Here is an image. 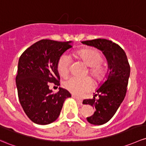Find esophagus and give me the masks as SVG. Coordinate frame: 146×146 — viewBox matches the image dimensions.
I'll list each match as a JSON object with an SVG mask.
<instances>
[{
	"label": "esophagus",
	"instance_id": "obj_1",
	"mask_svg": "<svg viewBox=\"0 0 146 146\" xmlns=\"http://www.w3.org/2000/svg\"><path fill=\"white\" fill-rule=\"evenodd\" d=\"M72 97L74 98L75 99H76V100H77V101L78 103H79V104H82V99H80V98L77 97V96H76L75 95H72Z\"/></svg>",
	"mask_w": 146,
	"mask_h": 146
}]
</instances>
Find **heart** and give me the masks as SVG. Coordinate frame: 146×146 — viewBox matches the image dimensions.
<instances>
[{
  "label": "heart",
  "instance_id": "b5f03b06",
  "mask_svg": "<svg viewBox=\"0 0 146 146\" xmlns=\"http://www.w3.org/2000/svg\"><path fill=\"white\" fill-rule=\"evenodd\" d=\"M76 56L89 66L88 73L95 81L101 82L105 78L106 68L102 64L103 55L99 50L84 48L76 52ZM70 59L66 54H62L57 62V70L60 76L66 77L70 72ZM63 87L73 94L81 96L92 88V80L90 78H78L72 77L63 82Z\"/></svg>",
  "mask_w": 146,
  "mask_h": 146
}]
</instances>
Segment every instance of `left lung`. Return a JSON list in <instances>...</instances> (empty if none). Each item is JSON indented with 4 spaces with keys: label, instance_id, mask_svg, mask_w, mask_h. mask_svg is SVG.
Masks as SVG:
<instances>
[{
    "label": "left lung",
    "instance_id": "8db88e82",
    "mask_svg": "<svg viewBox=\"0 0 146 146\" xmlns=\"http://www.w3.org/2000/svg\"><path fill=\"white\" fill-rule=\"evenodd\" d=\"M87 45L101 50L106 57L109 73L107 80L96 91L93 99H85L83 104L91 105L96 111L87 117L90 124L101 125L106 123L116 113L127 93L130 74V66L123 49L117 44L106 39L82 41ZM98 96L96 100L95 96Z\"/></svg>",
    "mask_w": 146,
    "mask_h": 146
}]
</instances>
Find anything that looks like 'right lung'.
Returning <instances> with one entry per match:
<instances>
[{"instance_id": "right-lung-1", "label": "right lung", "mask_w": 146, "mask_h": 146, "mask_svg": "<svg viewBox=\"0 0 146 146\" xmlns=\"http://www.w3.org/2000/svg\"><path fill=\"white\" fill-rule=\"evenodd\" d=\"M70 41L60 42L42 39L27 48L19 57L16 84L23 110L32 122L48 125L56 120L64 101L71 94L59 88L53 93L50 83L60 85L57 62L70 47Z\"/></svg>"}]
</instances>
